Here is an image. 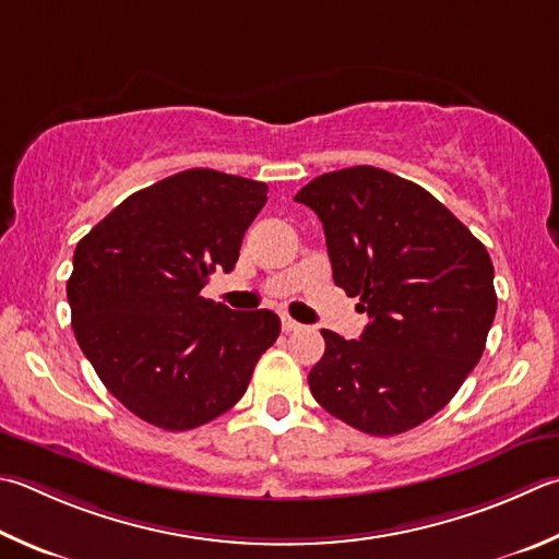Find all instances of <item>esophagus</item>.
<instances>
[{
  "label": "esophagus",
  "mask_w": 559,
  "mask_h": 559,
  "mask_svg": "<svg viewBox=\"0 0 559 559\" xmlns=\"http://www.w3.org/2000/svg\"><path fill=\"white\" fill-rule=\"evenodd\" d=\"M281 328H283V332H298V330H302V324L296 322L293 318H288V314H283Z\"/></svg>",
  "instance_id": "34e87169"
}]
</instances>
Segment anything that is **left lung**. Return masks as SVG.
I'll return each mask as SVG.
<instances>
[{"label": "left lung", "instance_id": "left-lung-1", "mask_svg": "<svg viewBox=\"0 0 559 559\" xmlns=\"http://www.w3.org/2000/svg\"><path fill=\"white\" fill-rule=\"evenodd\" d=\"M296 200L322 222L334 283L369 314L359 340L322 330L314 401L377 438L418 428L481 359L496 314L489 251L428 190L383 168L332 170Z\"/></svg>", "mask_w": 559, "mask_h": 559}]
</instances>
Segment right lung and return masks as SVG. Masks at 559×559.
<instances>
[{
	"label": "right lung",
	"instance_id": "add662e5",
	"mask_svg": "<svg viewBox=\"0 0 559 559\" xmlns=\"http://www.w3.org/2000/svg\"><path fill=\"white\" fill-rule=\"evenodd\" d=\"M266 192V182L190 168L129 195L78 241L75 340L136 418L170 432L215 420L276 342V312L200 296L210 273L235 269Z\"/></svg>",
	"mask_w": 559,
	"mask_h": 559
}]
</instances>
